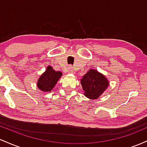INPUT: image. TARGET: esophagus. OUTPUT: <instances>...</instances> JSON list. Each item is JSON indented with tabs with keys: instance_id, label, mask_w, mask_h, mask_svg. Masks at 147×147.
I'll list each match as a JSON object with an SVG mask.
<instances>
[{
	"instance_id": "obj_1",
	"label": "esophagus",
	"mask_w": 147,
	"mask_h": 147,
	"mask_svg": "<svg viewBox=\"0 0 147 147\" xmlns=\"http://www.w3.org/2000/svg\"><path fill=\"white\" fill-rule=\"evenodd\" d=\"M67 72L68 73H72L73 72V70H72V65H68V69H67Z\"/></svg>"
}]
</instances>
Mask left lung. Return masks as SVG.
<instances>
[{
    "label": "left lung",
    "mask_w": 147,
    "mask_h": 147,
    "mask_svg": "<svg viewBox=\"0 0 147 147\" xmlns=\"http://www.w3.org/2000/svg\"><path fill=\"white\" fill-rule=\"evenodd\" d=\"M86 97L91 99H97L109 86V82L102 74L91 69L81 80Z\"/></svg>",
    "instance_id": "obj_1"
}]
</instances>
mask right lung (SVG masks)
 Returning <instances> with one entry per match:
<instances>
[{
    "mask_svg": "<svg viewBox=\"0 0 147 147\" xmlns=\"http://www.w3.org/2000/svg\"><path fill=\"white\" fill-rule=\"evenodd\" d=\"M62 73L54 70L50 65H48L44 73L40 77L37 83V86L44 92H50L57 83Z\"/></svg>",
    "mask_w": 147,
    "mask_h": 147,
    "instance_id": "add662e5",
    "label": "right lung"
}]
</instances>
